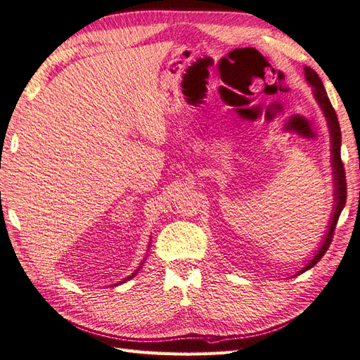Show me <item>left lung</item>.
<instances>
[{
  "instance_id": "left-lung-1",
  "label": "left lung",
  "mask_w": 360,
  "mask_h": 360,
  "mask_svg": "<svg viewBox=\"0 0 360 360\" xmlns=\"http://www.w3.org/2000/svg\"><path fill=\"white\" fill-rule=\"evenodd\" d=\"M304 75H307V79L308 82L314 86V96L317 102L320 103L321 110L328 118V124L330 129V136H332V167H333V176H335V212L332 216V221H330V226H329V231L326 234V238L323 242V246L320 248L319 254L315 255L308 266L304 267L302 271H307L308 269L314 267L315 264L319 263L321 259V257L326 254V250L329 249L330 243H332V238H333V233H335V228L338 224V219H340V214L344 209L345 201H347V181H345V169H344V163L341 160V127H340V122H338V117L336 112L333 110V106L329 101L328 93H326L324 86L321 79L319 78V75L315 73V70H312L311 68H304Z\"/></svg>"
}]
</instances>
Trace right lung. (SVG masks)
Instances as JSON below:
<instances>
[{
	"mask_svg": "<svg viewBox=\"0 0 360 360\" xmlns=\"http://www.w3.org/2000/svg\"><path fill=\"white\" fill-rule=\"evenodd\" d=\"M136 271H138V270H136ZM136 271H135V274H132V276H135V275H136ZM132 276H129V278H127V281H129L130 278H132Z\"/></svg>",
	"mask_w": 360,
	"mask_h": 360,
	"instance_id": "right-lung-1",
	"label": "right lung"
}]
</instances>
